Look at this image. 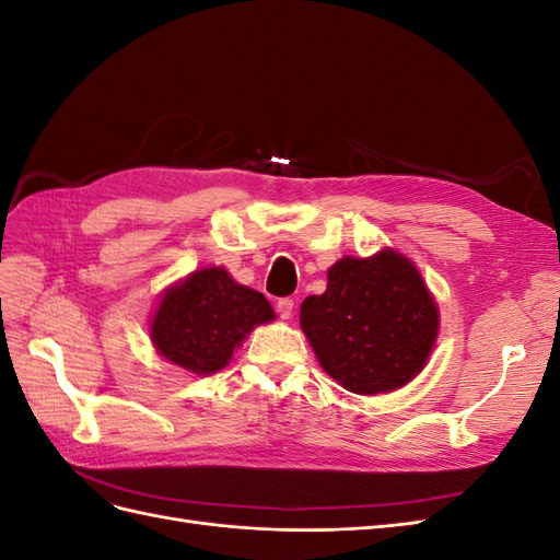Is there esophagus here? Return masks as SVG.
Segmentation results:
<instances>
[{
  "mask_svg": "<svg viewBox=\"0 0 560 560\" xmlns=\"http://www.w3.org/2000/svg\"><path fill=\"white\" fill-rule=\"evenodd\" d=\"M276 308H278V315H280L282 319H290V317H292V313H294V299H290V296L280 299Z\"/></svg>",
  "mask_w": 560,
  "mask_h": 560,
  "instance_id": "34e87169",
  "label": "esophagus"
}]
</instances>
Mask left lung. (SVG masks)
<instances>
[{
  "label": "left lung",
  "instance_id": "1",
  "mask_svg": "<svg viewBox=\"0 0 560 560\" xmlns=\"http://www.w3.org/2000/svg\"><path fill=\"white\" fill-rule=\"evenodd\" d=\"M301 329L327 374L354 395L389 393L425 366L439 308L418 268L395 249L343 257L327 292L301 303Z\"/></svg>",
  "mask_w": 560,
  "mask_h": 560
}]
</instances>
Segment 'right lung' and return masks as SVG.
I'll list each match as a JSON object with an SVG mask.
<instances>
[{
    "label": "right lung",
    "mask_w": 560,
    "mask_h": 560,
    "mask_svg": "<svg viewBox=\"0 0 560 560\" xmlns=\"http://www.w3.org/2000/svg\"><path fill=\"white\" fill-rule=\"evenodd\" d=\"M273 317L264 294L212 266L167 287L149 331L151 343L167 362L208 376L229 364L233 350L254 327Z\"/></svg>",
    "instance_id": "add662e5"
}]
</instances>
